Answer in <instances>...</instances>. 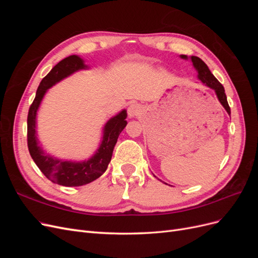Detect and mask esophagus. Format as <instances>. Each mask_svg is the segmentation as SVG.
Segmentation results:
<instances>
[{
  "instance_id": "esophagus-1",
  "label": "esophagus",
  "mask_w": 258,
  "mask_h": 258,
  "mask_svg": "<svg viewBox=\"0 0 258 258\" xmlns=\"http://www.w3.org/2000/svg\"><path fill=\"white\" fill-rule=\"evenodd\" d=\"M142 112V108L137 103H132L128 107V116L129 118H134V117L139 116Z\"/></svg>"
}]
</instances>
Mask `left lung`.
Listing matches in <instances>:
<instances>
[{
    "label": "left lung",
    "mask_w": 258,
    "mask_h": 258,
    "mask_svg": "<svg viewBox=\"0 0 258 258\" xmlns=\"http://www.w3.org/2000/svg\"><path fill=\"white\" fill-rule=\"evenodd\" d=\"M181 58L187 59V56L186 54H181ZM190 59H191V62H192L195 69H196L198 72V79L206 86H208V87H210L211 89H213L215 91L218 101H220L225 110L227 111V113L230 114V107L228 105L227 97H226L223 85L215 79V76L211 73L208 66L200 58H198L196 56H191Z\"/></svg>",
    "instance_id": "left-lung-1"
}]
</instances>
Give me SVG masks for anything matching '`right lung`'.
Masks as SVG:
<instances>
[{"mask_svg":"<svg viewBox=\"0 0 258 258\" xmlns=\"http://www.w3.org/2000/svg\"><path fill=\"white\" fill-rule=\"evenodd\" d=\"M87 68V66L84 64V60L76 54H72L61 60L42 80L28 114V147L31 157L49 181L67 187L86 185L95 181L105 172L112 159L117 139L127 124L126 110H122L120 113L112 117L103 128L102 142L95 155L88 160L79 162L62 160L54 158L43 151L36 136V114L45 93L54 84L59 83L76 71Z\"/></svg>","mask_w":258,"mask_h":258,"instance_id":"right-lung-1","label":"right lung"}]
</instances>
